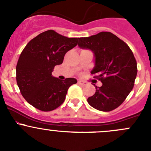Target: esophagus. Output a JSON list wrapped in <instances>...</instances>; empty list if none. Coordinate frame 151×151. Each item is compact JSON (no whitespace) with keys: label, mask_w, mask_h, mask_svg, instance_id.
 Here are the masks:
<instances>
[{"label":"esophagus","mask_w":151,"mask_h":151,"mask_svg":"<svg viewBox=\"0 0 151 151\" xmlns=\"http://www.w3.org/2000/svg\"><path fill=\"white\" fill-rule=\"evenodd\" d=\"M78 84L82 85V86H85V85H86L88 84V83H87L86 81H83V80H78Z\"/></svg>","instance_id":"34e87169"}]
</instances>
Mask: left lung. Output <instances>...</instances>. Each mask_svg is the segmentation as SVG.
I'll return each instance as SVG.
<instances>
[{
    "instance_id": "1",
    "label": "left lung",
    "mask_w": 151,
    "mask_h": 151,
    "mask_svg": "<svg viewBox=\"0 0 151 151\" xmlns=\"http://www.w3.org/2000/svg\"><path fill=\"white\" fill-rule=\"evenodd\" d=\"M78 45L95 55L93 78L102 83L88 99V104L98 110L109 112L120 106L133 89L137 74L136 59L130 47L110 32H100L80 38Z\"/></svg>"
}]
</instances>
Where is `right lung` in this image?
<instances>
[{"instance_id":"obj_1","label":"right lung","mask_w":151,"mask_h":151,"mask_svg":"<svg viewBox=\"0 0 151 151\" xmlns=\"http://www.w3.org/2000/svg\"><path fill=\"white\" fill-rule=\"evenodd\" d=\"M80 38H68L53 30L30 41L21 52L16 67V80L25 100L39 110L49 112L63 103L74 78L60 80L52 76L55 66L63 63L68 50Z\"/></svg>"}]
</instances>
